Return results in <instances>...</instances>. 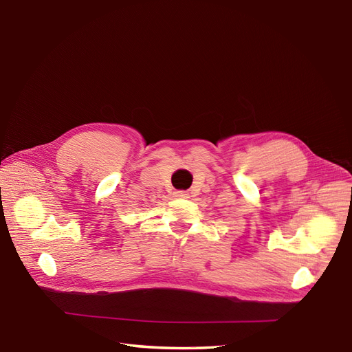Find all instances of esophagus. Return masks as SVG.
Masks as SVG:
<instances>
[{
    "mask_svg": "<svg viewBox=\"0 0 352 352\" xmlns=\"http://www.w3.org/2000/svg\"><path fill=\"white\" fill-rule=\"evenodd\" d=\"M174 196L175 197H181V199H188V195H187L186 191H175Z\"/></svg>",
    "mask_w": 352,
    "mask_h": 352,
    "instance_id": "34e87169",
    "label": "esophagus"
}]
</instances>
